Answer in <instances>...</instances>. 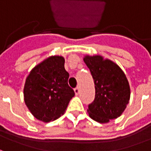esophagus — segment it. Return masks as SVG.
Returning <instances> with one entry per match:
<instances>
[{"label": "esophagus", "mask_w": 151, "mask_h": 151, "mask_svg": "<svg viewBox=\"0 0 151 151\" xmlns=\"http://www.w3.org/2000/svg\"><path fill=\"white\" fill-rule=\"evenodd\" d=\"M79 92H80V89H79V87H76V88L74 89V93H75V95H78Z\"/></svg>", "instance_id": "34e87169"}]
</instances>
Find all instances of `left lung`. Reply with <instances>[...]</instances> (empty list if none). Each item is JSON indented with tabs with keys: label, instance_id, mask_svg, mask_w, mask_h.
Returning a JSON list of instances; mask_svg holds the SVG:
<instances>
[{
	"label": "left lung",
	"instance_id": "obj_1",
	"mask_svg": "<svg viewBox=\"0 0 151 151\" xmlns=\"http://www.w3.org/2000/svg\"><path fill=\"white\" fill-rule=\"evenodd\" d=\"M83 60L94 79L95 97L87 112L92 120L106 124L121 116L129 104L130 86L116 63L101 55H85Z\"/></svg>",
	"mask_w": 151,
	"mask_h": 151
}]
</instances>
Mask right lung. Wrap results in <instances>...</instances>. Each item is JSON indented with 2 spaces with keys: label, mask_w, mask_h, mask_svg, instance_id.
Here are the masks:
<instances>
[{
  "label": "right lung",
  "mask_w": 151,
  "mask_h": 151,
  "mask_svg": "<svg viewBox=\"0 0 151 151\" xmlns=\"http://www.w3.org/2000/svg\"><path fill=\"white\" fill-rule=\"evenodd\" d=\"M69 74L62 56H50L31 69L25 82V104L35 118L55 120L65 113L74 91L68 85Z\"/></svg>",
  "instance_id": "add662e5"
}]
</instances>
